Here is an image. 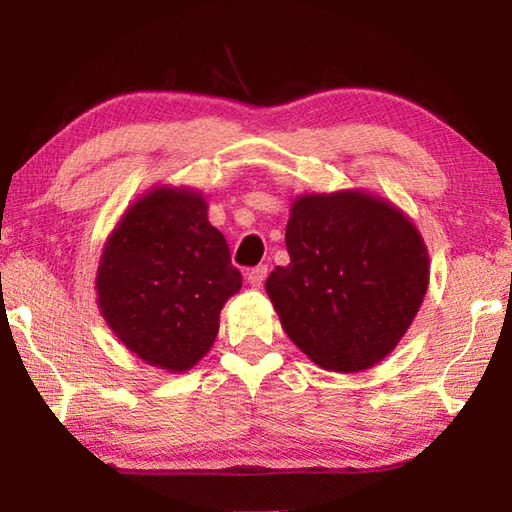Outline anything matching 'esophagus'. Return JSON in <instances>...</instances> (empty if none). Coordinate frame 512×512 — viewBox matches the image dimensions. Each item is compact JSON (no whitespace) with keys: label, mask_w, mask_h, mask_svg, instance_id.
I'll use <instances>...</instances> for the list:
<instances>
[{"label":"esophagus","mask_w":512,"mask_h":512,"mask_svg":"<svg viewBox=\"0 0 512 512\" xmlns=\"http://www.w3.org/2000/svg\"><path fill=\"white\" fill-rule=\"evenodd\" d=\"M266 275H268L266 266H255L253 270H248V284L253 288H262Z\"/></svg>","instance_id":"esophagus-1"}]
</instances>
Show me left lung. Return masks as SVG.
<instances>
[{"instance_id": "obj_1", "label": "left lung", "mask_w": 512, "mask_h": 512, "mask_svg": "<svg viewBox=\"0 0 512 512\" xmlns=\"http://www.w3.org/2000/svg\"><path fill=\"white\" fill-rule=\"evenodd\" d=\"M286 248L266 292L314 365L354 374L394 352L429 286V250L407 213L361 189L303 193Z\"/></svg>"}]
</instances>
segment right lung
Here are the masks:
<instances>
[{
	"instance_id": "right-lung-1",
	"label": "right lung",
	"mask_w": 512,
	"mask_h": 512,
	"mask_svg": "<svg viewBox=\"0 0 512 512\" xmlns=\"http://www.w3.org/2000/svg\"><path fill=\"white\" fill-rule=\"evenodd\" d=\"M209 204L191 187H160L127 206L96 270V303L129 352L182 374L206 356L224 303L242 288Z\"/></svg>"
}]
</instances>
